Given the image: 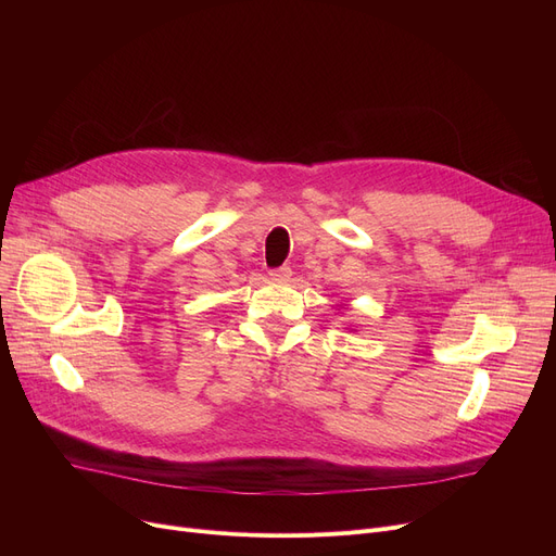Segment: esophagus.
Instances as JSON below:
<instances>
[{"instance_id":"obj_1","label":"esophagus","mask_w":556,"mask_h":556,"mask_svg":"<svg viewBox=\"0 0 556 556\" xmlns=\"http://www.w3.org/2000/svg\"><path fill=\"white\" fill-rule=\"evenodd\" d=\"M290 275H293V270H290L288 266H279V268H273V270H270V277H273V279H288Z\"/></svg>"}]
</instances>
